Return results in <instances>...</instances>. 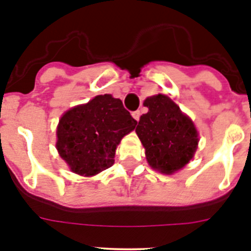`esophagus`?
Masks as SVG:
<instances>
[{
	"label": "esophagus",
	"instance_id": "1",
	"mask_svg": "<svg viewBox=\"0 0 251 251\" xmlns=\"http://www.w3.org/2000/svg\"><path fill=\"white\" fill-rule=\"evenodd\" d=\"M132 117L136 119V121H139V118H141V110H136V112H133Z\"/></svg>",
	"mask_w": 251,
	"mask_h": 251
}]
</instances>
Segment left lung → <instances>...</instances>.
<instances>
[{
    "label": "left lung",
    "instance_id": "obj_1",
    "mask_svg": "<svg viewBox=\"0 0 251 251\" xmlns=\"http://www.w3.org/2000/svg\"><path fill=\"white\" fill-rule=\"evenodd\" d=\"M143 105L148 112L141 115L136 133L146 150V158L153 170L174 174L185 167L196 152V127L167 95H153Z\"/></svg>",
    "mask_w": 251,
    "mask_h": 251
}]
</instances>
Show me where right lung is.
<instances>
[{
    "mask_svg": "<svg viewBox=\"0 0 251 251\" xmlns=\"http://www.w3.org/2000/svg\"><path fill=\"white\" fill-rule=\"evenodd\" d=\"M136 124L121 99L97 95L64 113L57 124L56 150L74 174L94 176L113 166L117 146Z\"/></svg>",
    "mask_w": 251,
    "mask_h": 251,
    "instance_id": "obj_1",
    "label": "right lung"
}]
</instances>
